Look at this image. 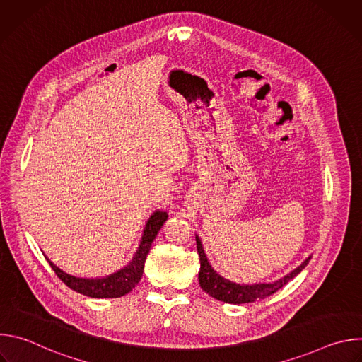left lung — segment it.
<instances>
[{
    "label": "left lung",
    "mask_w": 362,
    "mask_h": 362,
    "mask_svg": "<svg viewBox=\"0 0 362 362\" xmlns=\"http://www.w3.org/2000/svg\"><path fill=\"white\" fill-rule=\"evenodd\" d=\"M196 247H197V253L200 257V271H199L200 288L206 293H209L211 296H214L218 300H222L226 303H235V305L253 302L256 299H264V298L272 295L274 292L281 289L284 285H286L291 279H293L308 265L309 259H311V256H309L308 259L303 261L296 269H293L291 274H288L286 276H284L279 281H275L272 284L240 285V284H235V282L221 276L212 268V265L208 261V257H206V253L203 250L202 242L197 235H196Z\"/></svg>",
    "instance_id": "8db88e82"
}]
</instances>
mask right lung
I'll list each match as a JSON object with an SVG mask.
<instances>
[{
  "label": "right lung",
  "mask_w": 362,
  "mask_h": 362,
  "mask_svg": "<svg viewBox=\"0 0 362 362\" xmlns=\"http://www.w3.org/2000/svg\"><path fill=\"white\" fill-rule=\"evenodd\" d=\"M166 221H168V212H162V211L154 212L146 223L140 245L133 256V259L120 271L112 275H107L105 278L90 279V278L73 276L62 271L59 267H56L47 256L45 259L48 261L49 267L53 268L56 275L73 291L91 298H120L129 293L141 279L144 262H146L147 253L150 250L151 242L154 240V238H156V235L159 233V230L162 229Z\"/></svg>",
  "instance_id": "add662e5"
}]
</instances>
